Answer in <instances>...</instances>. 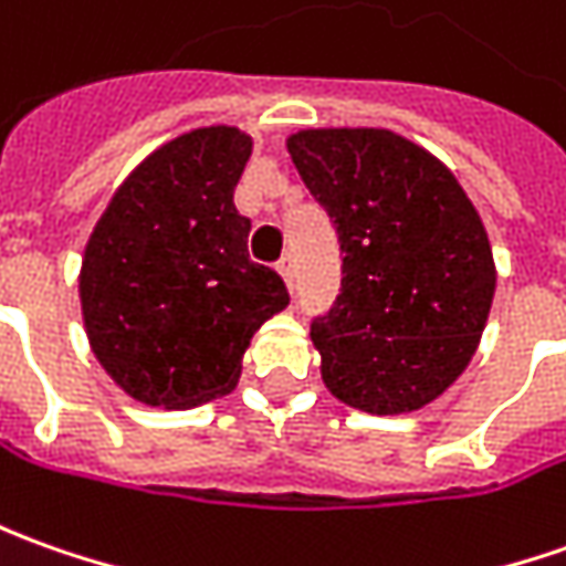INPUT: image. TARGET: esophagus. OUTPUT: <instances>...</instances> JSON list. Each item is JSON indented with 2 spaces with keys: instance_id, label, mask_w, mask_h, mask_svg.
Instances as JSON below:
<instances>
[{
  "instance_id": "esophagus-1",
  "label": "esophagus",
  "mask_w": 566,
  "mask_h": 566,
  "mask_svg": "<svg viewBox=\"0 0 566 566\" xmlns=\"http://www.w3.org/2000/svg\"><path fill=\"white\" fill-rule=\"evenodd\" d=\"M275 269H279V275L284 279V284H287V287H294V256H291V253H284L282 260L275 263Z\"/></svg>"
}]
</instances>
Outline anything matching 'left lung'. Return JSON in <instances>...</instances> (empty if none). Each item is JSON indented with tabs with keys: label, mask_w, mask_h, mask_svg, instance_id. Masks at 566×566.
I'll return each instance as SVG.
<instances>
[{
	"label": "left lung",
	"mask_w": 566,
	"mask_h": 566,
	"mask_svg": "<svg viewBox=\"0 0 566 566\" xmlns=\"http://www.w3.org/2000/svg\"><path fill=\"white\" fill-rule=\"evenodd\" d=\"M287 151L344 253L337 303L310 332L325 387L368 415L424 409L468 368L490 318L483 219L446 164L390 129H300Z\"/></svg>",
	"instance_id": "obj_1"
}]
</instances>
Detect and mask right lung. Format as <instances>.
Instances as JSON below:
<instances>
[{"mask_svg":"<svg viewBox=\"0 0 566 566\" xmlns=\"http://www.w3.org/2000/svg\"><path fill=\"white\" fill-rule=\"evenodd\" d=\"M253 142L203 126L148 154L95 222L80 269L86 337L145 406L191 409L232 394L244 349L287 306L275 269L248 256L234 186Z\"/></svg>","mask_w":566,"mask_h":566,"instance_id":"1","label":"right lung"}]
</instances>
